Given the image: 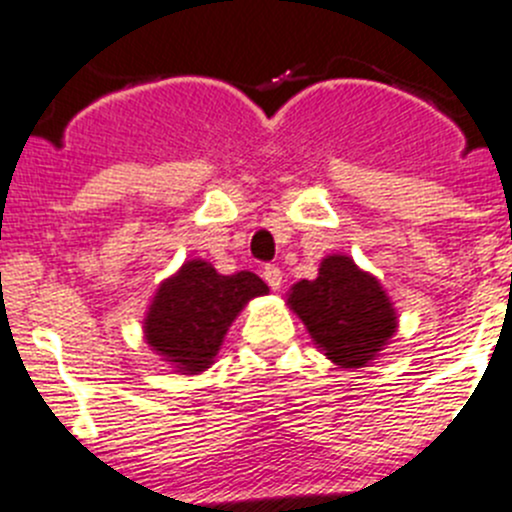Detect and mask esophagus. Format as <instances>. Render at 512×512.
I'll return each instance as SVG.
<instances>
[{"mask_svg":"<svg viewBox=\"0 0 512 512\" xmlns=\"http://www.w3.org/2000/svg\"><path fill=\"white\" fill-rule=\"evenodd\" d=\"M262 278H265V283L270 285L272 290H280V285H283V270L275 265H267L265 270H262Z\"/></svg>","mask_w":512,"mask_h":512,"instance_id":"esophagus-1","label":"esophagus"}]
</instances>
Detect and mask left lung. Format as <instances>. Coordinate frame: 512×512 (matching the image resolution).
<instances>
[{
	"label": "left lung",
	"mask_w": 512,
	"mask_h": 512,
	"mask_svg": "<svg viewBox=\"0 0 512 512\" xmlns=\"http://www.w3.org/2000/svg\"><path fill=\"white\" fill-rule=\"evenodd\" d=\"M288 305L341 369L371 364L396 333V310L379 280L348 255H328L318 278L290 288Z\"/></svg>",
	"instance_id": "left-lung-1"
}]
</instances>
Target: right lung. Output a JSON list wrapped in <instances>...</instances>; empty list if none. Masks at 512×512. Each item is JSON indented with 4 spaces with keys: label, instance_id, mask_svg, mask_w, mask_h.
<instances>
[{
    "label": "right lung",
    "instance_id": "right-lung-1",
    "mask_svg": "<svg viewBox=\"0 0 512 512\" xmlns=\"http://www.w3.org/2000/svg\"><path fill=\"white\" fill-rule=\"evenodd\" d=\"M265 293L255 272L219 275L209 262L189 260L159 285L143 318V336L179 374H199L214 364L240 310Z\"/></svg>",
    "mask_w": 512,
    "mask_h": 512
}]
</instances>
